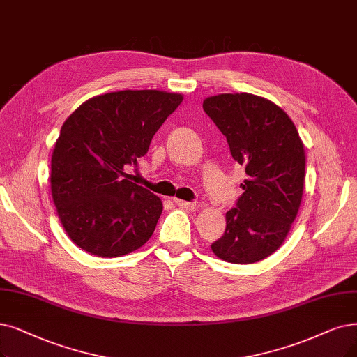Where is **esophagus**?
Listing matches in <instances>:
<instances>
[{
    "label": "esophagus",
    "mask_w": 357,
    "mask_h": 357,
    "mask_svg": "<svg viewBox=\"0 0 357 357\" xmlns=\"http://www.w3.org/2000/svg\"><path fill=\"white\" fill-rule=\"evenodd\" d=\"M173 201H174L176 205H178V206H181V208H184V209H188V211H193V209L197 208V204H196V202L181 201V199H173Z\"/></svg>",
    "instance_id": "esophagus-1"
}]
</instances>
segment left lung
<instances>
[{
  "label": "left lung",
  "instance_id": "left-lung-1",
  "mask_svg": "<svg viewBox=\"0 0 357 357\" xmlns=\"http://www.w3.org/2000/svg\"><path fill=\"white\" fill-rule=\"evenodd\" d=\"M204 111L225 136L234 161L245 167V190L225 213V231L211 245L220 259L253 264L286 240L302 202L305 149L290 117L252 93H221Z\"/></svg>",
  "mask_w": 357,
  "mask_h": 357
}]
</instances>
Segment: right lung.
<instances>
[{"mask_svg":"<svg viewBox=\"0 0 357 357\" xmlns=\"http://www.w3.org/2000/svg\"><path fill=\"white\" fill-rule=\"evenodd\" d=\"M183 96L120 91L91 98L64 121L51 160V193L68 237L102 258L127 255L151 238L162 202L129 180L153 135Z\"/></svg>","mask_w":357,"mask_h":357,"instance_id":"right-lung-1","label":"right lung"}]
</instances>
